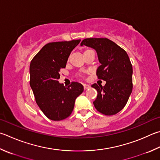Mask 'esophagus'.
<instances>
[{"mask_svg": "<svg viewBox=\"0 0 160 160\" xmlns=\"http://www.w3.org/2000/svg\"><path fill=\"white\" fill-rule=\"evenodd\" d=\"M83 87H84V89H88L90 88V85H88V84H83Z\"/></svg>", "mask_w": 160, "mask_h": 160, "instance_id": "esophagus-1", "label": "esophagus"}]
</instances>
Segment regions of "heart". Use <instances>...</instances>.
<instances>
[{
	"mask_svg": "<svg viewBox=\"0 0 160 160\" xmlns=\"http://www.w3.org/2000/svg\"><path fill=\"white\" fill-rule=\"evenodd\" d=\"M89 50H86V51H89ZM86 51H85V52H86Z\"/></svg>",
	"mask_w": 160,
	"mask_h": 160,
	"instance_id": "1",
	"label": "heart"
}]
</instances>
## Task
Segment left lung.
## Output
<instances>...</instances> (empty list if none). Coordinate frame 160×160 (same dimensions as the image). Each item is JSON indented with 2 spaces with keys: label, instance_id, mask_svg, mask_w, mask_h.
<instances>
[{
  "label": "left lung",
  "instance_id": "left-lung-1",
  "mask_svg": "<svg viewBox=\"0 0 160 160\" xmlns=\"http://www.w3.org/2000/svg\"><path fill=\"white\" fill-rule=\"evenodd\" d=\"M80 45L97 51L101 65L97 70L98 79L105 80L103 87L92 85L98 95L93 102L95 108L106 115H113L122 110L132 92L133 69L126 51L106 38L84 39Z\"/></svg>",
  "mask_w": 160,
  "mask_h": 160
}]
</instances>
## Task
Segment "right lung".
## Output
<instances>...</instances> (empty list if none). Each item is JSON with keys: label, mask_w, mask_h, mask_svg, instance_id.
Listing matches in <instances>:
<instances>
[{"label": "right lung", "mask_w": 160, "mask_h": 160, "mask_svg": "<svg viewBox=\"0 0 160 160\" xmlns=\"http://www.w3.org/2000/svg\"><path fill=\"white\" fill-rule=\"evenodd\" d=\"M80 40L46 44L30 64V85L36 103L48 118L60 121L70 116L76 98L84 91L82 84L68 87L59 83V72L66 66L71 51Z\"/></svg>", "instance_id": "1"}]
</instances>
